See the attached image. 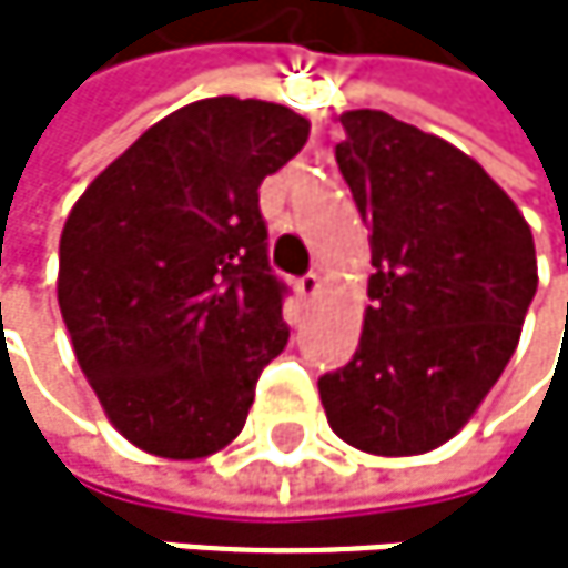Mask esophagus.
<instances>
[{
  "label": "esophagus",
  "mask_w": 568,
  "mask_h": 568,
  "mask_svg": "<svg viewBox=\"0 0 568 568\" xmlns=\"http://www.w3.org/2000/svg\"><path fill=\"white\" fill-rule=\"evenodd\" d=\"M296 293L303 300H313L320 293V272H306L303 278H296Z\"/></svg>",
  "instance_id": "obj_1"
}]
</instances>
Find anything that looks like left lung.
I'll return each mask as SVG.
<instances>
[{
    "label": "left lung",
    "instance_id": "left-lung-1",
    "mask_svg": "<svg viewBox=\"0 0 568 568\" xmlns=\"http://www.w3.org/2000/svg\"><path fill=\"white\" fill-rule=\"evenodd\" d=\"M337 166L371 227L354 357L320 378L331 429L378 456L460 433L511 361L538 290L531 227L477 160L385 112H344Z\"/></svg>",
    "mask_w": 568,
    "mask_h": 568
}]
</instances>
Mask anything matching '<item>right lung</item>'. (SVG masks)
Wrapping results in <instances>:
<instances>
[{"instance_id": "right-lung-1", "label": "right lung", "mask_w": 568, "mask_h": 568, "mask_svg": "<svg viewBox=\"0 0 568 568\" xmlns=\"http://www.w3.org/2000/svg\"><path fill=\"white\" fill-rule=\"evenodd\" d=\"M306 135L286 104L193 101L68 214L60 313L104 416L139 449L197 460L242 433L262 367L290 341L258 186Z\"/></svg>"}]
</instances>
